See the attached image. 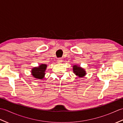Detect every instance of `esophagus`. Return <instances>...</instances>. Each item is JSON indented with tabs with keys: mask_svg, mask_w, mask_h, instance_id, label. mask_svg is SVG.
I'll list each match as a JSON object with an SVG mask.
<instances>
[{
	"mask_svg": "<svg viewBox=\"0 0 123 123\" xmlns=\"http://www.w3.org/2000/svg\"><path fill=\"white\" fill-rule=\"evenodd\" d=\"M62 62V58H59L57 59V62H59V63H61Z\"/></svg>",
	"mask_w": 123,
	"mask_h": 123,
	"instance_id": "obj_1",
	"label": "esophagus"
}]
</instances>
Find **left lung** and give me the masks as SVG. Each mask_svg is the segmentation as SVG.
<instances>
[{"instance_id": "obj_1", "label": "left lung", "mask_w": 123, "mask_h": 123, "mask_svg": "<svg viewBox=\"0 0 123 123\" xmlns=\"http://www.w3.org/2000/svg\"><path fill=\"white\" fill-rule=\"evenodd\" d=\"M73 68H74L73 70H74V74L76 75H78L79 77H83L86 75V71L84 69H83L81 68L78 67L76 65L73 67Z\"/></svg>"}]
</instances>
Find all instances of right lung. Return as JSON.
Listing matches in <instances>:
<instances>
[{
	"mask_svg": "<svg viewBox=\"0 0 123 123\" xmlns=\"http://www.w3.org/2000/svg\"><path fill=\"white\" fill-rule=\"evenodd\" d=\"M47 66L46 64H41L38 68H34L32 70V74L33 77L38 79H43L45 74V71Z\"/></svg>",
	"mask_w": 123,
	"mask_h": 123,
	"instance_id": "obj_1",
	"label": "right lung"
}]
</instances>
